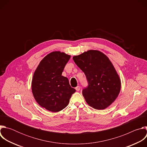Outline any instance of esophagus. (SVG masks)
<instances>
[{"label":"esophagus","instance_id":"1","mask_svg":"<svg viewBox=\"0 0 147 147\" xmlns=\"http://www.w3.org/2000/svg\"><path fill=\"white\" fill-rule=\"evenodd\" d=\"M76 90L77 91H79L80 90V86H77L76 88Z\"/></svg>","mask_w":147,"mask_h":147}]
</instances>
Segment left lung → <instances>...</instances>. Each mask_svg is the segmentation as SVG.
Listing matches in <instances>:
<instances>
[{
	"label": "left lung",
	"mask_w": 147,
	"mask_h": 147,
	"mask_svg": "<svg viewBox=\"0 0 147 147\" xmlns=\"http://www.w3.org/2000/svg\"><path fill=\"white\" fill-rule=\"evenodd\" d=\"M73 59L88 80L82 95L88 105L98 110L109 107L120 93L121 81L108 57L99 51L89 50Z\"/></svg>",
	"instance_id": "left-lung-1"
}]
</instances>
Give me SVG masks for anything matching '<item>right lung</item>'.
Listing matches in <instances>:
<instances>
[{
	"mask_svg": "<svg viewBox=\"0 0 147 147\" xmlns=\"http://www.w3.org/2000/svg\"><path fill=\"white\" fill-rule=\"evenodd\" d=\"M71 56L54 51L42 60L36 69L31 82L33 96L39 105L57 112L65 108L76 92L67 77L61 76Z\"/></svg>",
	"mask_w": 147,
	"mask_h": 147,
	"instance_id": "1",
	"label": "right lung"
}]
</instances>
